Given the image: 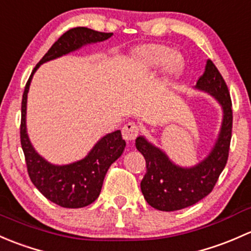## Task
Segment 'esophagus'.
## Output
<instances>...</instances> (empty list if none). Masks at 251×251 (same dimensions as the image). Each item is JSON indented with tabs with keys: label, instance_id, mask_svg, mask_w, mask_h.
<instances>
[{
	"label": "esophagus",
	"instance_id": "34e87169",
	"mask_svg": "<svg viewBox=\"0 0 251 251\" xmlns=\"http://www.w3.org/2000/svg\"><path fill=\"white\" fill-rule=\"evenodd\" d=\"M139 130H140V128H139V126L136 125V123L134 122L126 123V125L122 128L123 139L126 141L135 140V138L139 134Z\"/></svg>",
	"mask_w": 251,
	"mask_h": 251
}]
</instances>
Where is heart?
<instances>
[{
	"instance_id": "heart-1",
	"label": "heart",
	"mask_w": 251,
	"mask_h": 251,
	"mask_svg": "<svg viewBox=\"0 0 251 251\" xmlns=\"http://www.w3.org/2000/svg\"><path fill=\"white\" fill-rule=\"evenodd\" d=\"M135 60L145 70L158 69L165 64L164 70L168 79L179 78L185 69V61L174 54V49L162 45L144 46L135 51Z\"/></svg>"
}]
</instances>
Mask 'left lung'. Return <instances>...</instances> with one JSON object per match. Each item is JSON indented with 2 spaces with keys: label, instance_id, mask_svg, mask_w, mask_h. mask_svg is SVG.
Returning a JSON list of instances; mask_svg holds the SVG:
<instances>
[{
  "label": "left lung",
  "instance_id": "obj_1",
  "mask_svg": "<svg viewBox=\"0 0 251 251\" xmlns=\"http://www.w3.org/2000/svg\"><path fill=\"white\" fill-rule=\"evenodd\" d=\"M196 88L215 98L224 110V120L215 146L204 161L192 168L174 164L158 147L144 136L135 146L146 161V174L141 180V192L146 202L162 211H175L193 205L213 191L228 159L232 138V101L226 82L211 60L198 78Z\"/></svg>",
  "mask_w": 251,
  "mask_h": 251
}]
</instances>
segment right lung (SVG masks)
Returning a JSON list of instances; mask_svg holds the SVG:
<instances>
[{
    "instance_id": "add662e5",
    "label": "right lung",
    "mask_w": 251,
    "mask_h": 251,
    "mask_svg": "<svg viewBox=\"0 0 251 251\" xmlns=\"http://www.w3.org/2000/svg\"><path fill=\"white\" fill-rule=\"evenodd\" d=\"M111 36L112 32H99L88 27H74L66 31L35 66L23 94L20 143L24 151L27 173L36 188L47 200L63 208H83L99 197L108 168L123 153L126 141L122 139L121 130H116L100 139L88 156L81 161L68 165L48 163L35 151L27 136V92L33 74L43 63L65 55L82 46L101 42Z\"/></svg>"
}]
</instances>
